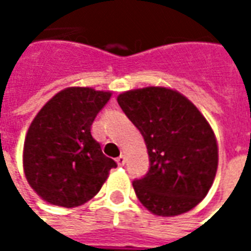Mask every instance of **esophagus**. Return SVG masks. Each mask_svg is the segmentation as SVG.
<instances>
[{
    "instance_id": "esophagus-1",
    "label": "esophagus",
    "mask_w": 251,
    "mask_h": 251,
    "mask_svg": "<svg viewBox=\"0 0 251 251\" xmlns=\"http://www.w3.org/2000/svg\"><path fill=\"white\" fill-rule=\"evenodd\" d=\"M115 161H117V164H118L120 167H122V165H125V161H126L125 156H122V154H121L120 157H117V160H115Z\"/></svg>"
}]
</instances>
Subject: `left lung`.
Returning <instances> with one entry per match:
<instances>
[{"label":"left lung","instance_id":"left-lung-1","mask_svg":"<svg viewBox=\"0 0 251 251\" xmlns=\"http://www.w3.org/2000/svg\"><path fill=\"white\" fill-rule=\"evenodd\" d=\"M118 104L147 144L149 171L133 188L158 216L184 214L210 191L218 168L214 131L192 102L165 87L131 90Z\"/></svg>","mask_w":251,"mask_h":251}]
</instances>
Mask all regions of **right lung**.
<instances>
[{"instance_id":"right-lung-1","label":"right lung","mask_w":251,"mask_h":251,"mask_svg":"<svg viewBox=\"0 0 251 251\" xmlns=\"http://www.w3.org/2000/svg\"><path fill=\"white\" fill-rule=\"evenodd\" d=\"M111 94L90 87L57 93L37 113L24 144V172L39 196L55 205L77 207L98 194L117 167L94 140L91 125Z\"/></svg>"}]
</instances>
